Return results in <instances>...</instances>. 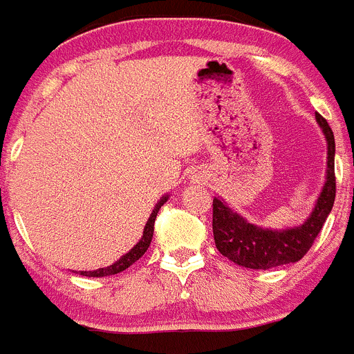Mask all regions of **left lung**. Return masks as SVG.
<instances>
[{"mask_svg":"<svg viewBox=\"0 0 354 354\" xmlns=\"http://www.w3.org/2000/svg\"><path fill=\"white\" fill-rule=\"evenodd\" d=\"M326 140L325 185L304 223L286 229H267L250 223L222 197L213 199V236L218 252L246 269H272L299 262L315 243L335 201V140L328 122L316 113Z\"/></svg>","mask_w":354,"mask_h":354,"instance_id":"1","label":"left lung"}]
</instances>
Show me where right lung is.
<instances>
[{"instance_id": "right-lung-1", "label": "right lung", "mask_w": 354, "mask_h": 354, "mask_svg": "<svg viewBox=\"0 0 354 354\" xmlns=\"http://www.w3.org/2000/svg\"><path fill=\"white\" fill-rule=\"evenodd\" d=\"M167 199H169V196H162V199L155 204L153 211H151L147 225H145V229H143V236H141V239L134 244V248H132V250H129L125 255H122L120 259H118L115 263H111V266L101 267V269H95V270H80L82 276H88V277L111 276V274L122 272V270H125L127 267H131L132 263L136 262V260H140L141 257L145 255V252L148 250V246H150L151 237H153V225H155V218H157L158 209L162 207V204H166Z\"/></svg>"}]
</instances>
